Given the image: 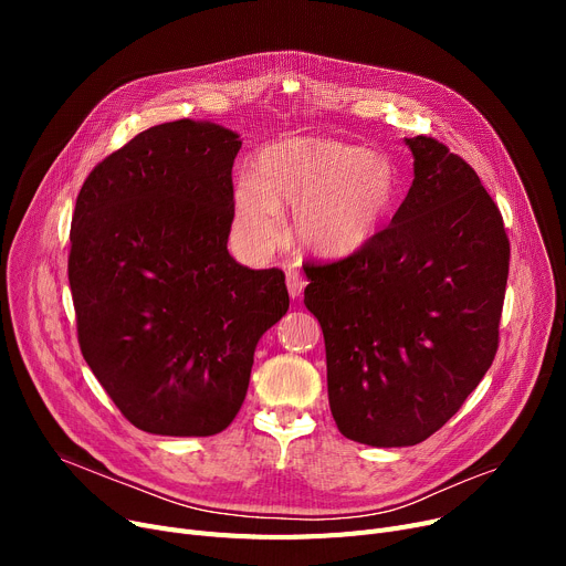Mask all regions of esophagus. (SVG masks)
I'll use <instances>...</instances> for the list:
<instances>
[{
  "label": "esophagus",
  "instance_id": "obj_1",
  "mask_svg": "<svg viewBox=\"0 0 566 566\" xmlns=\"http://www.w3.org/2000/svg\"><path fill=\"white\" fill-rule=\"evenodd\" d=\"M286 289H289L291 298H301V293L305 289V277L301 275L298 268H293V265L286 268Z\"/></svg>",
  "mask_w": 566,
  "mask_h": 566
}]
</instances>
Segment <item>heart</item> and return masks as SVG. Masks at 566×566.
I'll use <instances>...</instances> for the list:
<instances>
[{
  "label": "heart",
  "instance_id": "obj_1",
  "mask_svg": "<svg viewBox=\"0 0 566 566\" xmlns=\"http://www.w3.org/2000/svg\"><path fill=\"white\" fill-rule=\"evenodd\" d=\"M399 178L369 148L321 137H293L261 148L252 184L233 190L231 231L250 254L271 252L284 235V208H295L301 243L325 259L363 252L395 213Z\"/></svg>",
  "mask_w": 566,
  "mask_h": 566
}]
</instances>
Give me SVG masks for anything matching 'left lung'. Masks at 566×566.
I'll return each mask as SVG.
<instances>
[{"mask_svg":"<svg viewBox=\"0 0 566 566\" xmlns=\"http://www.w3.org/2000/svg\"><path fill=\"white\" fill-rule=\"evenodd\" d=\"M412 186L358 254L307 268L337 429L371 448L436 433L489 371L510 275V238L474 169L410 137Z\"/></svg>","mask_w":566,"mask_h":566,"instance_id":"left-lung-1","label":"left lung"}]
</instances>
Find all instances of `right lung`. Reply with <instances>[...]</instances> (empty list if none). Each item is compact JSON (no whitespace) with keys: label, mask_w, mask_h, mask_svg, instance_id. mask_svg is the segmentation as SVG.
<instances>
[{"label":"right lung","mask_w":566,"mask_h":566,"mask_svg":"<svg viewBox=\"0 0 566 566\" xmlns=\"http://www.w3.org/2000/svg\"><path fill=\"white\" fill-rule=\"evenodd\" d=\"M241 139L169 122L98 163L77 195L69 282L86 365L146 433L216 436L248 395L254 348L289 310L280 268L229 250Z\"/></svg>","instance_id":"1"}]
</instances>
